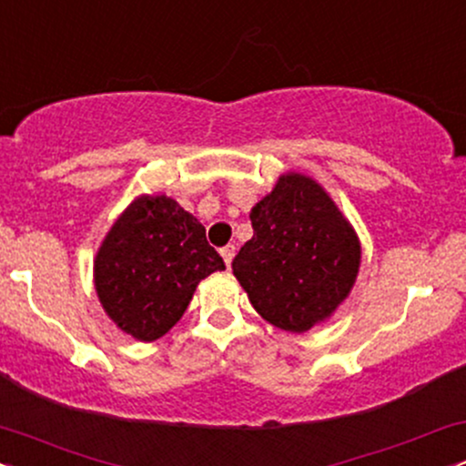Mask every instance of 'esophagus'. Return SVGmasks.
<instances>
[{
	"label": "esophagus",
	"instance_id": "esophagus-1",
	"mask_svg": "<svg viewBox=\"0 0 466 466\" xmlns=\"http://www.w3.org/2000/svg\"><path fill=\"white\" fill-rule=\"evenodd\" d=\"M234 254H237V248H234V245H226V248L221 249V256H223V260H226V265H228V267L232 265Z\"/></svg>",
	"mask_w": 466,
	"mask_h": 466
}]
</instances>
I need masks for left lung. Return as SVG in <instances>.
<instances>
[{
	"label": "left lung",
	"instance_id": "1",
	"mask_svg": "<svg viewBox=\"0 0 466 466\" xmlns=\"http://www.w3.org/2000/svg\"><path fill=\"white\" fill-rule=\"evenodd\" d=\"M254 237L232 271L263 319L289 333L322 324L350 296L361 243L333 197L304 173H282L249 212Z\"/></svg>",
	"mask_w": 466,
	"mask_h": 466
}]
</instances>
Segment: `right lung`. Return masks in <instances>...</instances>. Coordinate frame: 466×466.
Returning a JSON list of instances; mask_svg holds the SVG:
<instances>
[{
    "instance_id": "1",
    "label": "right lung",
    "mask_w": 466,
    "mask_h": 466,
    "mask_svg": "<svg viewBox=\"0 0 466 466\" xmlns=\"http://www.w3.org/2000/svg\"><path fill=\"white\" fill-rule=\"evenodd\" d=\"M226 269L199 218L166 195L125 208L94 258L105 313L137 341H155L179 322L203 278Z\"/></svg>"
}]
</instances>
